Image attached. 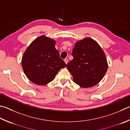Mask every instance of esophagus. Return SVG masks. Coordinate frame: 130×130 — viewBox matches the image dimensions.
Masks as SVG:
<instances>
[{"label": "esophagus", "instance_id": "obj_1", "mask_svg": "<svg viewBox=\"0 0 130 130\" xmlns=\"http://www.w3.org/2000/svg\"><path fill=\"white\" fill-rule=\"evenodd\" d=\"M64 61H65V62L66 64H67L68 62V59L67 58L64 59Z\"/></svg>", "mask_w": 130, "mask_h": 130}]
</instances>
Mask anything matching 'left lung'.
<instances>
[{
	"label": "left lung",
	"instance_id": "8db88e82",
	"mask_svg": "<svg viewBox=\"0 0 130 130\" xmlns=\"http://www.w3.org/2000/svg\"><path fill=\"white\" fill-rule=\"evenodd\" d=\"M73 59L67 69L73 81L82 88L96 85L104 77L108 68L106 55L97 42L90 37L78 41L73 49Z\"/></svg>",
	"mask_w": 130,
	"mask_h": 130
}]
</instances>
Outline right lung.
<instances>
[{"label":"right lung","instance_id":"right-lung-1","mask_svg":"<svg viewBox=\"0 0 130 130\" xmlns=\"http://www.w3.org/2000/svg\"><path fill=\"white\" fill-rule=\"evenodd\" d=\"M56 41L44 35L34 40L26 49L22 60L25 74L38 85L53 81L58 72L67 65L55 48Z\"/></svg>","mask_w":130,"mask_h":130}]
</instances>
